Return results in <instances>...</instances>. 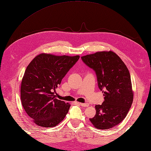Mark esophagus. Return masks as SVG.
<instances>
[{
    "mask_svg": "<svg viewBox=\"0 0 151 151\" xmlns=\"http://www.w3.org/2000/svg\"><path fill=\"white\" fill-rule=\"evenodd\" d=\"M79 105H81L82 106H83V107H87V106H89V105H88V103H80Z\"/></svg>",
    "mask_w": 151,
    "mask_h": 151,
    "instance_id": "obj_1",
    "label": "esophagus"
}]
</instances>
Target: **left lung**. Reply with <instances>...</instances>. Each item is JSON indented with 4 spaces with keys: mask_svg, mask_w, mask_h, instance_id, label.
I'll use <instances>...</instances> for the list:
<instances>
[{
    "mask_svg": "<svg viewBox=\"0 0 151 151\" xmlns=\"http://www.w3.org/2000/svg\"><path fill=\"white\" fill-rule=\"evenodd\" d=\"M97 75L103 91L102 105H96V114L90 121L99 129H109L125 119L133 100L131 76L126 64L115 52L101 51L81 57Z\"/></svg>",
    "mask_w": 151,
    "mask_h": 151,
    "instance_id": "obj_1",
    "label": "left lung"
}]
</instances>
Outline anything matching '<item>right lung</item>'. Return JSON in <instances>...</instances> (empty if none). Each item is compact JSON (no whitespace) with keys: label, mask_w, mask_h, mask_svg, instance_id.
Masks as SVG:
<instances>
[{"label":"right lung","mask_w":151,"mask_h":151,"mask_svg":"<svg viewBox=\"0 0 151 151\" xmlns=\"http://www.w3.org/2000/svg\"><path fill=\"white\" fill-rule=\"evenodd\" d=\"M79 55L39 54L27 67L21 83L23 108L39 126L52 127L63 121L70 104L55 98V88Z\"/></svg>","instance_id":"1"}]
</instances>
